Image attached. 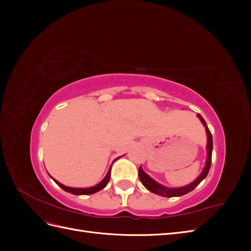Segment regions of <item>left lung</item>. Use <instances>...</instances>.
<instances>
[{
    "instance_id": "left-lung-1",
    "label": "left lung",
    "mask_w": 251,
    "mask_h": 251,
    "mask_svg": "<svg viewBox=\"0 0 251 251\" xmlns=\"http://www.w3.org/2000/svg\"><path fill=\"white\" fill-rule=\"evenodd\" d=\"M197 116L199 117V119L201 120V123L204 125L205 126V130H206V135H207V159H206V163H205L204 169L201 173L200 176L197 178L194 182H192L191 184L185 185L183 187H178V188H170V187H165L161 184L157 183L156 181H154L151 179L148 174H146L143 172V170L141 169V166L139 168L138 171V176L139 179L141 181V183L146 186L147 189H149L150 192L157 194L159 196H162V197H168V198H172V197H180V196H183L189 192H192L195 187L198 186L200 184V182L204 179L206 178L207 174L209 172L210 169V164H211V154H212V136L211 133L209 131V128L205 123V120L203 119V117L200 115V114H197Z\"/></svg>"
}]
</instances>
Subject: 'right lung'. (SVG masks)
<instances>
[{
    "mask_svg": "<svg viewBox=\"0 0 251 251\" xmlns=\"http://www.w3.org/2000/svg\"><path fill=\"white\" fill-rule=\"evenodd\" d=\"M119 158V157H118ZM117 158V159H118ZM117 159H115V160H117ZM111 168H112V165H111ZM111 168H110V170H109V172H108V174H107V176H105L104 178H103V180L101 181V182H100V183L98 184H96V185H94V186H92V187H87V188H75V187H69V186H66V185H63L62 183H59L58 181H56L55 179H53L50 175L49 176L54 180V182L55 183L58 185V186H60L62 187L64 191H66V192H68V193H70V194H73V195H92V194H94V193H97V192H100V189H102L103 187H105V185H107L108 183H109V180H110V177H111Z\"/></svg>",
    "mask_w": 251,
    "mask_h": 251,
    "instance_id": "1",
    "label": "right lung"
}]
</instances>
